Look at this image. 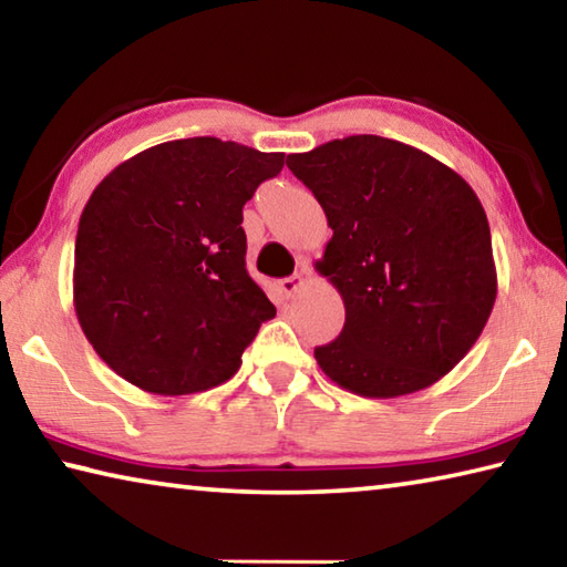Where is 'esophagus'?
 <instances>
[{"label": "esophagus", "instance_id": "obj_1", "mask_svg": "<svg viewBox=\"0 0 567 567\" xmlns=\"http://www.w3.org/2000/svg\"><path fill=\"white\" fill-rule=\"evenodd\" d=\"M302 282H305V272H295L290 277H285V280H280V290L285 295H292V292L300 290Z\"/></svg>", "mask_w": 567, "mask_h": 567}]
</instances>
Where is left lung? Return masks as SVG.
<instances>
[{
    "mask_svg": "<svg viewBox=\"0 0 567 567\" xmlns=\"http://www.w3.org/2000/svg\"><path fill=\"white\" fill-rule=\"evenodd\" d=\"M287 167L322 205L332 239L318 262L338 287L344 328L315 348L324 375L362 398L433 385L491 318V225L443 162L378 134L332 140Z\"/></svg>",
    "mask_w": 567,
    "mask_h": 567,
    "instance_id": "left-lung-1",
    "label": "left lung"
}]
</instances>
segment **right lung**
<instances>
[{"label": "right lung", "mask_w": 567, "mask_h": 567, "mask_svg": "<svg viewBox=\"0 0 567 567\" xmlns=\"http://www.w3.org/2000/svg\"><path fill=\"white\" fill-rule=\"evenodd\" d=\"M285 152L217 137L162 142L122 162L84 205L74 310L132 385L189 395L223 385L275 305L245 267L243 207Z\"/></svg>", "instance_id": "add662e5"}]
</instances>
